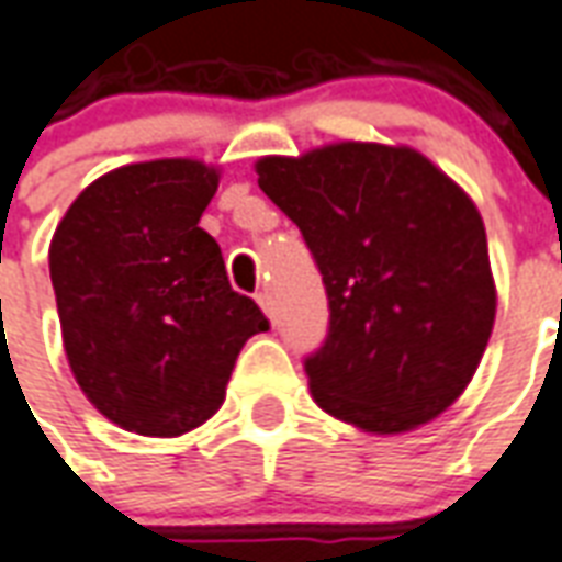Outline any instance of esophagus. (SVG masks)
Segmentation results:
<instances>
[{
  "mask_svg": "<svg viewBox=\"0 0 562 562\" xmlns=\"http://www.w3.org/2000/svg\"><path fill=\"white\" fill-rule=\"evenodd\" d=\"M257 302H260L262 312L269 314V317H274V300H272V293H269V290H260V293H257Z\"/></svg>",
  "mask_w": 562,
  "mask_h": 562,
  "instance_id": "1",
  "label": "esophagus"
}]
</instances>
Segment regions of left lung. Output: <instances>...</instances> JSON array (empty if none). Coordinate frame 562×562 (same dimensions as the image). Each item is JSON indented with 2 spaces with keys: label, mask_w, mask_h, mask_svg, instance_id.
<instances>
[{
  "label": "left lung",
  "mask_w": 562,
  "mask_h": 562,
  "mask_svg": "<svg viewBox=\"0 0 562 562\" xmlns=\"http://www.w3.org/2000/svg\"><path fill=\"white\" fill-rule=\"evenodd\" d=\"M257 175L324 274L329 333L305 357L314 402L378 436L439 417L496 317L475 202L424 154L375 142L262 157Z\"/></svg>",
  "instance_id": "left-lung-1"
}]
</instances>
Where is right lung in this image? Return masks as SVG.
<instances>
[{
  "mask_svg": "<svg viewBox=\"0 0 562 562\" xmlns=\"http://www.w3.org/2000/svg\"><path fill=\"white\" fill-rule=\"evenodd\" d=\"M217 181L199 160L121 166L71 202L50 238L71 375L111 424L138 436L205 424L245 341L269 329L199 226Z\"/></svg>",
  "mask_w": 562,
  "mask_h": 562,
  "instance_id": "right-lung-1",
  "label": "right lung"
}]
</instances>
